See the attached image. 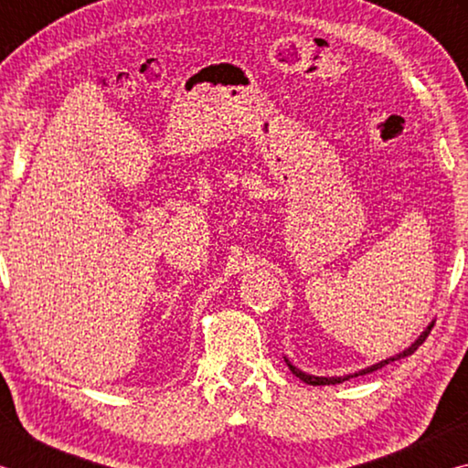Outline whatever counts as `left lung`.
Instances as JSON below:
<instances>
[{
	"mask_svg": "<svg viewBox=\"0 0 468 468\" xmlns=\"http://www.w3.org/2000/svg\"><path fill=\"white\" fill-rule=\"evenodd\" d=\"M431 328H433V324L431 326H427V330L423 332L421 336H419L413 345H410L407 351H402L400 355H396V357H390V359H384V361H379V363H376V366H371V367H366V369H361V371H357V374H351V376H343V378H318V376H310V374H303V371L301 369H297L295 366H291V363L287 361V366H289V369L292 371V374H295L299 379H303L305 384H312V386H330V384H343L345 379H351V378H357V376H366V374H371V371H378V369H382L384 366H388V363H392V361H396V359H402V357H409V355H413L419 346H421L423 343H425V338H427V335H430L431 332Z\"/></svg>",
	"mask_w": 468,
	"mask_h": 468,
	"instance_id": "1",
	"label": "left lung"
}]
</instances>
